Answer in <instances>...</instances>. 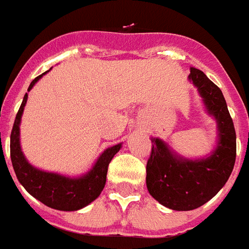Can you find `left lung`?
Wrapping results in <instances>:
<instances>
[{
  "label": "left lung",
  "mask_w": 249,
  "mask_h": 249,
  "mask_svg": "<svg viewBox=\"0 0 249 249\" xmlns=\"http://www.w3.org/2000/svg\"><path fill=\"white\" fill-rule=\"evenodd\" d=\"M208 112L217 119L220 141L213 154L200 160L181 159L162 140L152 139L146 163V188L150 196L175 211H190L212 199L231 175L236 157V135L221 90L203 71L190 68Z\"/></svg>",
  "instance_id": "8db88e82"
}]
</instances>
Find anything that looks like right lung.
I'll use <instances>...</instances> for the list:
<instances>
[{"instance_id":"obj_1","label":"right lung","mask_w":249,"mask_h":249,"mask_svg":"<svg viewBox=\"0 0 249 249\" xmlns=\"http://www.w3.org/2000/svg\"><path fill=\"white\" fill-rule=\"evenodd\" d=\"M43 74L36 77L32 81L28 91L35 86V83ZM27 99L28 93H25L20 108L18 110L10 136V156L18 180L36 199L55 210L77 211L87 206L96 199L100 196L101 190L104 189L109 163L121 149V144L107 149L100 158L97 159L92 170L83 178H68L60 175L37 170L27 162V159L21 153L19 142V124Z\"/></svg>"}]
</instances>
